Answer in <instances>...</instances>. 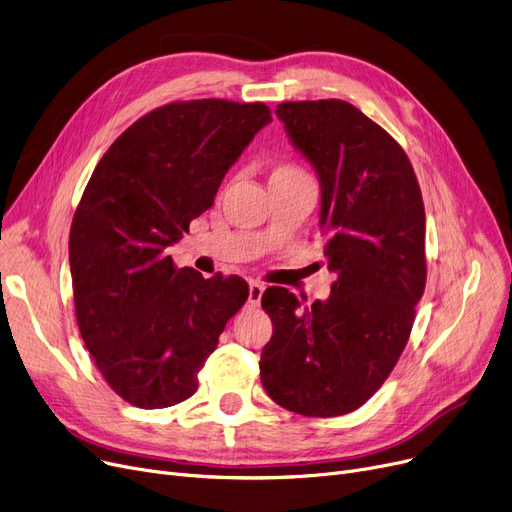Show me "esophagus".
Wrapping results in <instances>:
<instances>
[{"mask_svg": "<svg viewBox=\"0 0 512 512\" xmlns=\"http://www.w3.org/2000/svg\"><path fill=\"white\" fill-rule=\"evenodd\" d=\"M262 294H264V285L258 283V281H252L250 283V298H248V302L252 306H258L260 300H262Z\"/></svg>", "mask_w": 512, "mask_h": 512, "instance_id": "esophagus-1", "label": "esophagus"}]
</instances>
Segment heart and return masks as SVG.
I'll list each match as a JSON object with an SVG mask.
<instances>
[{"instance_id": "obj_1", "label": "heart", "mask_w": 512, "mask_h": 512, "mask_svg": "<svg viewBox=\"0 0 512 512\" xmlns=\"http://www.w3.org/2000/svg\"><path fill=\"white\" fill-rule=\"evenodd\" d=\"M277 170H296V168L294 166H279Z\"/></svg>"}]
</instances>
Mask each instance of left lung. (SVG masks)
I'll list each match as a JSON object with an SVG mask.
<instances>
[{
	"label": "left lung",
	"mask_w": 512,
	"mask_h": 512,
	"mask_svg": "<svg viewBox=\"0 0 512 512\" xmlns=\"http://www.w3.org/2000/svg\"><path fill=\"white\" fill-rule=\"evenodd\" d=\"M275 114L319 179L337 281L310 306L285 287L264 291L273 337L260 379L298 415H348L392 373L415 323L427 279L421 189L400 145L352 104L285 102Z\"/></svg>",
	"instance_id": "8db88e82"
}]
</instances>
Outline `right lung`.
<instances>
[{
  "label": "right lung",
  "mask_w": 512,
  "mask_h": 512,
  "mask_svg": "<svg viewBox=\"0 0 512 512\" xmlns=\"http://www.w3.org/2000/svg\"><path fill=\"white\" fill-rule=\"evenodd\" d=\"M264 104L162 106L120 135L72 218L68 260L83 342L114 392L139 408L196 394L248 283L175 269L166 248L214 204L227 170L271 123Z\"/></svg>",
  "instance_id": "obj_1"
}]
</instances>
